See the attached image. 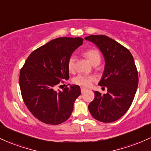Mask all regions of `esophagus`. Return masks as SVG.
Wrapping results in <instances>:
<instances>
[{
	"instance_id": "34e87169",
	"label": "esophagus",
	"mask_w": 151,
	"mask_h": 151,
	"mask_svg": "<svg viewBox=\"0 0 151 151\" xmlns=\"http://www.w3.org/2000/svg\"><path fill=\"white\" fill-rule=\"evenodd\" d=\"M86 90H87V89H86V88H84V87H81V93H84V92H85V91H86Z\"/></svg>"
}]
</instances>
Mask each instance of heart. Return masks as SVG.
<instances>
[{
	"label": "heart",
	"instance_id": "heart-1",
	"mask_svg": "<svg viewBox=\"0 0 151 151\" xmlns=\"http://www.w3.org/2000/svg\"><path fill=\"white\" fill-rule=\"evenodd\" d=\"M85 55L87 57V58L89 59L92 65L96 62H100V60H101L100 54L96 50H87L85 52ZM76 60H77V58L74 55H72L69 58L68 62H67V67H68V70L70 72H73L75 70ZM95 79H96V78L93 76H86L83 75V74H79L74 78L73 82L79 86L88 87V86L91 85V83L93 81H95Z\"/></svg>",
	"mask_w": 151,
	"mask_h": 151
}]
</instances>
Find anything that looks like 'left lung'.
<instances>
[{
    "label": "left lung",
    "instance_id": "obj_1",
    "mask_svg": "<svg viewBox=\"0 0 151 151\" xmlns=\"http://www.w3.org/2000/svg\"><path fill=\"white\" fill-rule=\"evenodd\" d=\"M84 39L96 45L103 55L105 67L99 85L107 88L104 94L94 91L88 109L96 120L114 122L129 110L136 93L138 74L134 60L129 50L108 36L91 35Z\"/></svg>",
    "mask_w": 151,
    "mask_h": 151
}]
</instances>
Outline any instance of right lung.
Masks as SVG:
<instances>
[{
	"label": "right lung",
	"instance_id": "1",
	"mask_svg": "<svg viewBox=\"0 0 151 151\" xmlns=\"http://www.w3.org/2000/svg\"><path fill=\"white\" fill-rule=\"evenodd\" d=\"M82 44L81 37L52 40L32 52L20 70L19 84L24 103L45 124L58 125L72 114L74 101L81 94L79 86L73 84L58 91L55 87L69 79L67 62Z\"/></svg>",
	"mask_w": 151,
	"mask_h": 151
}]
</instances>
